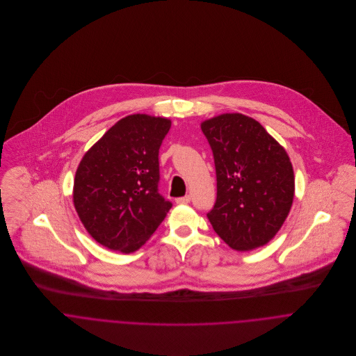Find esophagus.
I'll return each mask as SVG.
<instances>
[{
    "label": "esophagus",
    "mask_w": 356,
    "mask_h": 356,
    "mask_svg": "<svg viewBox=\"0 0 356 356\" xmlns=\"http://www.w3.org/2000/svg\"><path fill=\"white\" fill-rule=\"evenodd\" d=\"M191 195H186V196H184V197H178L177 199V203H189L191 202Z\"/></svg>",
    "instance_id": "34e87169"
}]
</instances>
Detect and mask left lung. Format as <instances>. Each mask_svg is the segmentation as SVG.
<instances>
[{
	"instance_id": "obj_1",
	"label": "left lung",
	"mask_w": 356,
	"mask_h": 356,
	"mask_svg": "<svg viewBox=\"0 0 356 356\" xmlns=\"http://www.w3.org/2000/svg\"><path fill=\"white\" fill-rule=\"evenodd\" d=\"M213 153L216 202L207 213L236 251L266 245L284 225L295 196L286 151L252 118L223 113L202 123Z\"/></svg>"
}]
</instances>
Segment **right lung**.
Instances as JSON below:
<instances>
[{"mask_svg":"<svg viewBox=\"0 0 356 356\" xmlns=\"http://www.w3.org/2000/svg\"><path fill=\"white\" fill-rule=\"evenodd\" d=\"M171 127L145 113L116 122L82 157L74 205L88 233L108 250H140L172 204L159 193V149Z\"/></svg>","mask_w":356,"mask_h":356,"instance_id":"right-lung-1","label":"right lung"}]
</instances>
